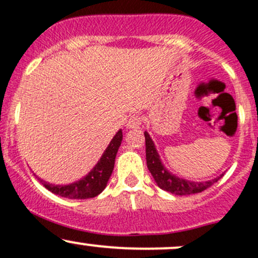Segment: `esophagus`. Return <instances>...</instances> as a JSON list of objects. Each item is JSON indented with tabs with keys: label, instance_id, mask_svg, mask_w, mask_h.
Instances as JSON below:
<instances>
[{
	"label": "esophagus",
	"instance_id": "34e87169",
	"mask_svg": "<svg viewBox=\"0 0 258 258\" xmlns=\"http://www.w3.org/2000/svg\"><path fill=\"white\" fill-rule=\"evenodd\" d=\"M142 116L140 115H134L130 117L128 122H127V128L130 130H137L140 128L141 124H142Z\"/></svg>",
	"mask_w": 258,
	"mask_h": 258
}]
</instances>
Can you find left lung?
Returning <instances> with one entry per match:
<instances>
[{
  "mask_svg": "<svg viewBox=\"0 0 258 258\" xmlns=\"http://www.w3.org/2000/svg\"><path fill=\"white\" fill-rule=\"evenodd\" d=\"M145 138L147 167L148 169H150L152 177L156 180L157 185L165 191H169V193L175 195L197 194L205 190V189H208L209 186H211L214 183H216V181L224 175L221 174L220 177L214 178L208 181H191L183 178H179L177 175L168 172L164 168V165L162 164L158 152L156 150V146H154L153 141H152V138L150 137V135H148L147 132H145Z\"/></svg>",
  "mask_w": 258,
  "mask_h": 258,
  "instance_id": "obj_1",
  "label": "left lung"
}]
</instances>
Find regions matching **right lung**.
<instances>
[{
	"label": "right lung",
	"instance_id": "add662e5",
	"mask_svg": "<svg viewBox=\"0 0 258 258\" xmlns=\"http://www.w3.org/2000/svg\"><path fill=\"white\" fill-rule=\"evenodd\" d=\"M122 142V131L117 132L111 140L110 145L105 150L104 154L101 156L100 161L95 165L93 169L89 172L80 180L74 181L68 185H55L44 181L43 179L38 178L40 183L50 190L51 193L60 195L63 198H69V199H89V198H95L99 195L106 188V184L112 174L113 165H115V158L117 154L118 147Z\"/></svg>",
	"mask_w": 258,
	"mask_h": 258
}]
</instances>
